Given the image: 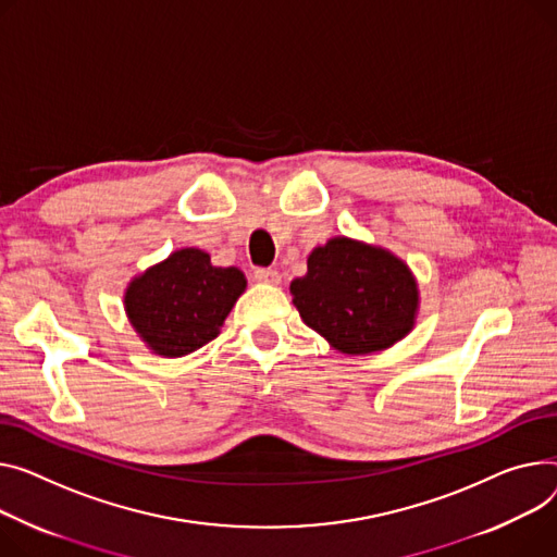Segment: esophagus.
<instances>
[{"label":"esophagus","instance_id":"esophagus-1","mask_svg":"<svg viewBox=\"0 0 557 557\" xmlns=\"http://www.w3.org/2000/svg\"><path fill=\"white\" fill-rule=\"evenodd\" d=\"M255 280L262 282V284H280V273L275 269H255Z\"/></svg>","mask_w":557,"mask_h":557}]
</instances>
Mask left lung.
Wrapping results in <instances>:
<instances>
[{
	"mask_svg": "<svg viewBox=\"0 0 557 557\" xmlns=\"http://www.w3.org/2000/svg\"><path fill=\"white\" fill-rule=\"evenodd\" d=\"M293 305L333 349L364 356L392 347L414 329L419 286L394 252L333 237L311 250L307 275L290 282Z\"/></svg>",
	"mask_w": 557,
	"mask_h": 557,
	"instance_id": "obj_1",
	"label": "left lung"
}]
</instances>
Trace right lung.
<instances>
[{
	"mask_svg": "<svg viewBox=\"0 0 557 557\" xmlns=\"http://www.w3.org/2000/svg\"><path fill=\"white\" fill-rule=\"evenodd\" d=\"M244 290L239 269L212 267L208 252L181 248L129 282L125 311L147 349L178 358L219 336Z\"/></svg>",
	"mask_w": 557,
	"mask_h": 557,
	"instance_id": "right-lung-1",
	"label": "right lung"
}]
</instances>
